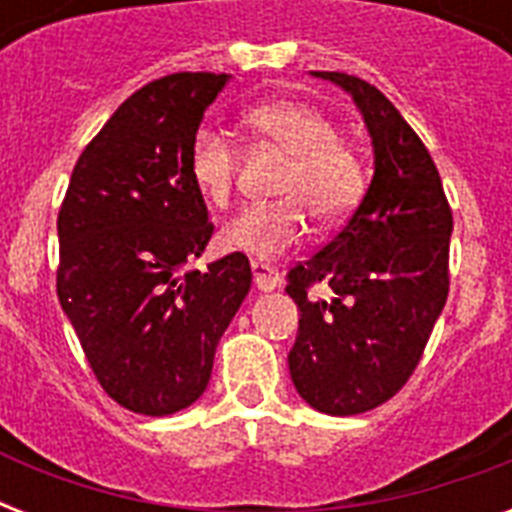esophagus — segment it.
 I'll use <instances>...</instances> for the list:
<instances>
[{
	"label": "esophagus",
	"instance_id": "1",
	"mask_svg": "<svg viewBox=\"0 0 512 512\" xmlns=\"http://www.w3.org/2000/svg\"><path fill=\"white\" fill-rule=\"evenodd\" d=\"M252 276H255V287L260 292H273L276 287H281V276L273 265L252 263Z\"/></svg>",
	"mask_w": 512,
	"mask_h": 512
}]
</instances>
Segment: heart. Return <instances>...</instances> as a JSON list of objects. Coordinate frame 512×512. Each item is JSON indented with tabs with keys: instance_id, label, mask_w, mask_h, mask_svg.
I'll list each match as a JSON object with an SVG mask.
<instances>
[{
	"instance_id": "heart-1",
	"label": "heart",
	"mask_w": 512,
	"mask_h": 512,
	"mask_svg": "<svg viewBox=\"0 0 512 512\" xmlns=\"http://www.w3.org/2000/svg\"><path fill=\"white\" fill-rule=\"evenodd\" d=\"M244 122L289 154L276 183V196L284 199L239 209L223 225L220 247L252 260H273L303 239V206L321 223L340 220L356 207L364 191V167L356 151L340 140L335 122L303 100H268L249 108ZM188 175L209 204L223 207L236 177L231 140L215 127H199L188 148Z\"/></svg>"
}]
</instances>
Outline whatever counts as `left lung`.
<instances>
[{
	"instance_id": "8db88e82",
	"label": "left lung",
	"mask_w": 512,
	"mask_h": 512,
	"mask_svg": "<svg viewBox=\"0 0 512 512\" xmlns=\"http://www.w3.org/2000/svg\"><path fill=\"white\" fill-rule=\"evenodd\" d=\"M348 92L372 138L374 175L337 236L289 271L300 308L289 374L332 417L385 404L412 377L449 295L452 209L428 148L398 108L358 76L313 71ZM324 280L329 301L310 295Z\"/></svg>"
}]
</instances>
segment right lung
<instances>
[{
	"label": "right lung",
	"mask_w": 512,
	"mask_h": 512,
	"mask_svg": "<svg viewBox=\"0 0 512 512\" xmlns=\"http://www.w3.org/2000/svg\"><path fill=\"white\" fill-rule=\"evenodd\" d=\"M228 74H170L124 100L82 151L58 215V300L116 404L175 414L207 390L252 287L241 252L188 271L212 239L188 148Z\"/></svg>",
	"instance_id": "obj_1"
}]
</instances>
